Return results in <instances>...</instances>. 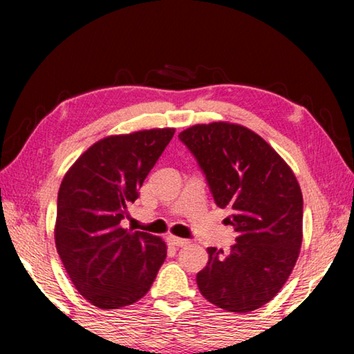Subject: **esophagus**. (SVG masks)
<instances>
[{"label":"esophagus","instance_id":"1","mask_svg":"<svg viewBox=\"0 0 354 354\" xmlns=\"http://www.w3.org/2000/svg\"><path fill=\"white\" fill-rule=\"evenodd\" d=\"M167 241H169V243L173 245V247H184V245L189 243V241H185V239H181V237H176V236H169L167 237Z\"/></svg>","mask_w":354,"mask_h":354}]
</instances>
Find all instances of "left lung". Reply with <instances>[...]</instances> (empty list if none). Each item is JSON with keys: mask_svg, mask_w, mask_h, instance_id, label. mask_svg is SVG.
I'll use <instances>...</instances> for the list:
<instances>
[{"mask_svg": "<svg viewBox=\"0 0 354 354\" xmlns=\"http://www.w3.org/2000/svg\"><path fill=\"white\" fill-rule=\"evenodd\" d=\"M206 175L218 207H231L236 243L207 248L196 274L201 295L227 313L270 301L295 267L303 241V195L284 159L241 124H195L179 134Z\"/></svg>", "mask_w": 354, "mask_h": 354, "instance_id": "8db88e82", "label": "left lung"}]
</instances>
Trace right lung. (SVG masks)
Masks as SVG:
<instances>
[{
    "mask_svg": "<svg viewBox=\"0 0 354 354\" xmlns=\"http://www.w3.org/2000/svg\"><path fill=\"white\" fill-rule=\"evenodd\" d=\"M175 129L109 136L70 167L57 194L55 241L76 290L100 309H118L145 297L167 257L160 237L120 226L127 206Z\"/></svg>",
    "mask_w": 354,
    "mask_h": 354,
    "instance_id": "obj_1",
    "label": "right lung"
}]
</instances>
